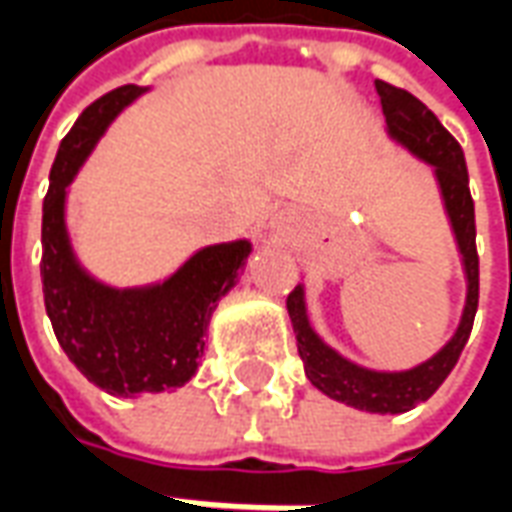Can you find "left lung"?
Masks as SVG:
<instances>
[{
	"label": "left lung",
	"instance_id": "1",
	"mask_svg": "<svg viewBox=\"0 0 512 512\" xmlns=\"http://www.w3.org/2000/svg\"><path fill=\"white\" fill-rule=\"evenodd\" d=\"M376 93L381 98L386 126L397 142L425 158L436 167L444 205L450 213L452 230L461 246L466 279H469V296H466V310H463L461 326L452 334V340L439 354L428 359L425 365L406 370V373H376L365 367L348 362L332 348L321 343V337L312 332L304 310V290L296 288L288 293V312L296 332V345L304 362V373L318 386L323 395L340 400L345 406H354L359 411H373V414H403L419 403H425L441 384L450 376L452 367L458 365L461 351L472 334L474 315H477V301H480V257H477V227H474V200L469 191V172H466V158L458 145V139L441 126L439 117L430 112L419 98L400 90L395 84H386L378 79Z\"/></svg>",
	"mask_w": 512,
	"mask_h": 512
}]
</instances>
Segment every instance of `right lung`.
<instances>
[{"instance_id":"1","label":"right lung","mask_w":512,"mask_h":512,"mask_svg":"<svg viewBox=\"0 0 512 512\" xmlns=\"http://www.w3.org/2000/svg\"><path fill=\"white\" fill-rule=\"evenodd\" d=\"M142 93L117 87L84 109L60 142L43 200V301L62 351L109 395L164 392L194 376L216 301L233 288L249 244L205 246L164 285L115 290L84 274L65 233V189L98 136Z\"/></svg>"}]
</instances>
